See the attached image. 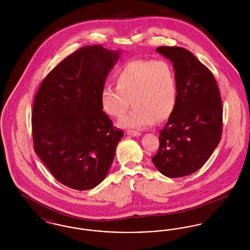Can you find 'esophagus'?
Instances as JSON below:
<instances>
[{"mask_svg": "<svg viewBox=\"0 0 250 250\" xmlns=\"http://www.w3.org/2000/svg\"><path fill=\"white\" fill-rule=\"evenodd\" d=\"M126 134H127V135H129V136H133V137H140V136L142 135V134H141V132L132 130L126 131Z\"/></svg>", "mask_w": 250, "mask_h": 250, "instance_id": "1", "label": "esophagus"}]
</instances>
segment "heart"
Here are the masks:
<instances>
[{"instance_id": "1", "label": "heart", "mask_w": 250, "mask_h": 250, "mask_svg": "<svg viewBox=\"0 0 250 250\" xmlns=\"http://www.w3.org/2000/svg\"><path fill=\"white\" fill-rule=\"evenodd\" d=\"M117 87L106 86L100 96L101 107L108 116L122 118L131 107L130 114L120 122L128 129H144L156 121L166 120L177 99L176 76L165 60H135L125 63L116 76Z\"/></svg>"}]
</instances>
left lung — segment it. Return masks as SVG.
I'll use <instances>...</instances> for the list:
<instances>
[{"instance_id": "left-lung-1", "label": "left lung", "mask_w": 250, "mask_h": 250, "mask_svg": "<svg viewBox=\"0 0 250 250\" xmlns=\"http://www.w3.org/2000/svg\"><path fill=\"white\" fill-rule=\"evenodd\" d=\"M156 52L173 63L177 99L159 133V148L152 160L163 175L179 178L200 169L220 142L221 96L212 72L189 50L159 47Z\"/></svg>"}]
</instances>
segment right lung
I'll return each mask as SVG.
<instances>
[{"instance_id":"add662e5","label":"right lung","mask_w":250,"mask_h":250,"mask_svg":"<svg viewBox=\"0 0 250 250\" xmlns=\"http://www.w3.org/2000/svg\"><path fill=\"white\" fill-rule=\"evenodd\" d=\"M120 53L100 45L80 48L48 73L36 93L32 114L36 155L54 178L73 189L88 190L105 179L124 136L100 102Z\"/></svg>"}]
</instances>
